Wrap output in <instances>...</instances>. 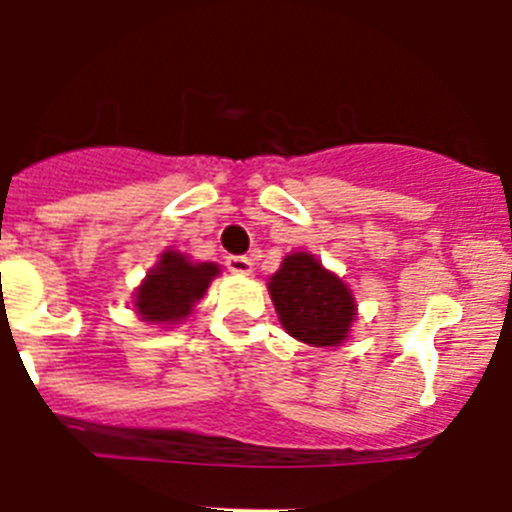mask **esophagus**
Masks as SVG:
<instances>
[{
  "label": "esophagus",
  "instance_id": "34e87169",
  "mask_svg": "<svg viewBox=\"0 0 512 512\" xmlns=\"http://www.w3.org/2000/svg\"><path fill=\"white\" fill-rule=\"evenodd\" d=\"M225 266H228L233 274H251L253 271V261L248 256H228L225 259Z\"/></svg>",
  "mask_w": 512,
  "mask_h": 512
}]
</instances>
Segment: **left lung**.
I'll use <instances>...</instances> for the list:
<instances>
[{"label":"left lung","instance_id":"1","mask_svg":"<svg viewBox=\"0 0 512 512\" xmlns=\"http://www.w3.org/2000/svg\"><path fill=\"white\" fill-rule=\"evenodd\" d=\"M269 295L282 328L310 346H338L356 320L351 289L307 251L284 256L269 279Z\"/></svg>","mask_w":512,"mask_h":512}]
</instances>
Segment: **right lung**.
Returning <instances> with one entry per match:
<instances>
[{
	"label": "right lung",
	"instance_id": "1",
	"mask_svg": "<svg viewBox=\"0 0 512 512\" xmlns=\"http://www.w3.org/2000/svg\"><path fill=\"white\" fill-rule=\"evenodd\" d=\"M217 274H220V266L212 261L194 264L189 256L169 248L158 256V264L135 289V312L146 323H179L205 297L207 287Z\"/></svg>",
	"mask_w": 512,
	"mask_h": 512
}]
</instances>
